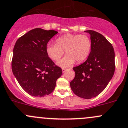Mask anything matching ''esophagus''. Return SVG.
Returning <instances> with one entry per match:
<instances>
[{"label":"esophagus","instance_id":"1","mask_svg":"<svg viewBox=\"0 0 128 128\" xmlns=\"http://www.w3.org/2000/svg\"><path fill=\"white\" fill-rule=\"evenodd\" d=\"M67 70H68V69H66V68H62V72L64 73H65Z\"/></svg>","mask_w":128,"mask_h":128}]
</instances>
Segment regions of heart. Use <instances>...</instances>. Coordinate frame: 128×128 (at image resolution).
I'll return each mask as SVG.
<instances>
[{
	"label": "heart",
	"mask_w": 128,
	"mask_h": 128,
	"mask_svg": "<svg viewBox=\"0 0 128 128\" xmlns=\"http://www.w3.org/2000/svg\"><path fill=\"white\" fill-rule=\"evenodd\" d=\"M92 49L90 38L86 34H66L56 39V44H48L46 51L48 57L54 61H58L64 55H66L58 62L62 68L72 65L75 61L81 63L90 55Z\"/></svg>",
	"instance_id": "b5f03b06"
}]
</instances>
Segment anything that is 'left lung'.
Instances as JSON below:
<instances>
[{"instance_id": "obj_1", "label": "left lung", "mask_w": 128, "mask_h": 128, "mask_svg": "<svg viewBox=\"0 0 128 128\" xmlns=\"http://www.w3.org/2000/svg\"><path fill=\"white\" fill-rule=\"evenodd\" d=\"M92 49L86 61L73 68L75 77L70 82L72 90L83 98H93L105 89L115 70L114 52L112 44L101 34L88 30Z\"/></svg>"}]
</instances>
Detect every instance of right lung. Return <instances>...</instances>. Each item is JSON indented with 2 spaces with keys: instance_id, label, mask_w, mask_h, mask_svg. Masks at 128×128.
Returning <instances> with one entry per match:
<instances>
[{
  "instance_id": "1",
  "label": "right lung",
  "mask_w": 128,
  "mask_h": 128,
  "mask_svg": "<svg viewBox=\"0 0 128 128\" xmlns=\"http://www.w3.org/2000/svg\"><path fill=\"white\" fill-rule=\"evenodd\" d=\"M54 30L35 28L16 42L13 51L12 69L24 90L35 97H44L54 90L56 81L62 74L47 55L46 47L57 34Z\"/></svg>"
}]
</instances>
